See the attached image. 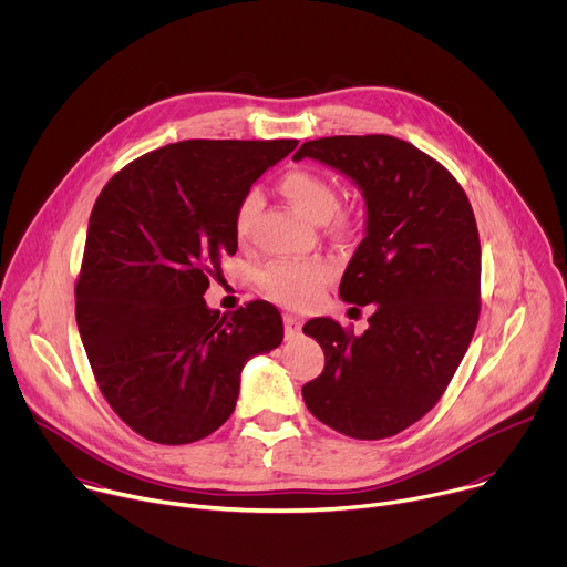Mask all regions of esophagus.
I'll return each mask as SVG.
<instances>
[{"label": "esophagus", "mask_w": 567, "mask_h": 567, "mask_svg": "<svg viewBox=\"0 0 567 567\" xmlns=\"http://www.w3.org/2000/svg\"><path fill=\"white\" fill-rule=\"evenodd\" d=\"M282 318H285V334H287V339L298 337L300 330H302V318L296 316V313H285Z\"/></svg>", "instance_id": "34e87169"}]
</instances>
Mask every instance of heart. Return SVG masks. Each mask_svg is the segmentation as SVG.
<instances>
[{"label":"heart","instance_id":"heart-1","mask_svg":"<svg viewBox=\"0 0 567 567\" xmlns=\"http://www.w3.org/2000/svg\"><path fill=\"white\" fill-rule=\"evenodd\" d=\"M280 193L309 219L326 221L334 215L339 206L337 186L318 173L311 171H289L280 179ZM262 197L258 188H251L239 199L233 217L235 235L241 239L251 230V224L260 210ZM337 276L334 262L328 258H309V260H280L267 267L260 276L265 293L285 305V307H309L313 305L322 289H326Z\"/></svg>","mask_w":567,"mask_h":567}]
</instances>
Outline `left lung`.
Returning <instances> with one entry per match:
<instances>
[{
    "instance_id": "obj_1",
    "label": "left lung",
    "mask_w": 567,
    "mask_h": 567,
    "mask_svg": "<svg viewBox=\"0 0 567 567\" xmlns=\"http://www.w3.org/2000/svg\"><path fill=\"white\" fill-rule=\"evenodd\" d=\"M350 177L365 202V237L339 293L374 305L354 334L332 318L302 332L326 368L302 385L309 413L354 440H383L422 420L451 383L480 316L473 208L435 158L388 134L328 136L293 154Z\"/></svg>"
}]
</instances>
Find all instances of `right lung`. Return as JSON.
I'll return each instance as SVG.
<instances>
[{"label": "right lung", "mask_w": 567, "mask_h": 567, "mask_svg": "<svg viewBox=\"0 0 567 567\" xmlns=\"http://www.w3.org/2000/svg\"><path fill=\"white\" fill-rule=\"evenodd\" d=\"M298 145L182 141L138 156L101 190L75 282V322L103 396L141 437L190 444L235 411L245 363L282 343L254 300L226 316L204 293L235 256L239 199Z\"/></svg>", "instance_id": "right-lung-1"}]
</instances>
